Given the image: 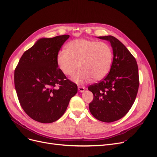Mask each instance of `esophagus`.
I'll return each mask as SVG.
<instances>
[{"mask_svg":"<svg viewBox=\"0 0 157 157\" xmlns=\"http://www.w3.org/2000/svg\"><path fill=\"white\" fill-rule=\"evenodd\" d=\"M85 87H84V86H79L78 87V91L80 92H84L85 91Z\"/></svg>","mask_w":157,"mask_h":157,"instance_id":"obj_1","label":"esophagus"}]
</instances>
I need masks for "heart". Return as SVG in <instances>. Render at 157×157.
<instances>
[{"label":"heart","mask_w":157,"mask_h":157,"mask_svg":"<svg viewBox=\"0 0 157 157\" xmlns=\"http://www.w3.org/2000/svg\"><path fill=\"white\" fill-rule=\"evenodd\" d=\"M114 58L111 46L104 42L76 39L68 42L65 50L57 55L58 67L65 75L73 76L78 68L73 81L82 85L101 80L109 73Z\"/></svg>","instance_id":"1"}]
</instances>
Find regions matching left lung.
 Instances as JSON below:
<instances>
[{"label":"left lung","mask_w":157,"mask_h":157,"mask_svg":"<svg viewBox=\"0 0 157 157\" xmlns=\"http://www.w3.org/2000/svg\"><path fill=\"white\" fill-rule=\"evenodd\" d=\"M98 38L110 42L114 58L107 77L88 87L94 94L89 109L98 120L112 122L125 116L135 101L140 84L138 67L134 57L115 37Z\"/></svg>","instance_id":"1"}]
</instances>
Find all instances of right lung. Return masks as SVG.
<instances>
[{
	"mask_svg": "<svg viewBox=\"0 0 157 157\" xmlns=\"http://www.w3.org/2000/svg\"><path fill=\"white\" fill-rule=\"evenodd\" d=\"M69 35L42 38L25 51L14 71L20 105L32 119L42 123L58 120L65 112L77 86L58 68L56 58Z\"/></svg>",
	"mask_w": 157,
	"mask_h": 157,
	"instance_id": "add662e5",
	"label": "right lung"
}]
</instances>
